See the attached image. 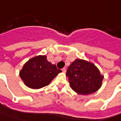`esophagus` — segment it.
<instances>
[{
	"mask_svg": "<svg viewBox=\"0 0 121 121\" xmlns=\"http://www.w3.org/2000/svg\"><path fill=\"white\" fill-rule=\"evenodd\" d=\"M62 72H64V73H66V68H64L63 69H62Z\"/></svg>",
	"mask_w": 121,
	"mask_h": 121,
	"instance_id": "34e87169",
	"label": "esophagus"
}]
</instances>
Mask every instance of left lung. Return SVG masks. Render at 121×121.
Returning <instances> with one entry per match:
<instances>
[{
	"mask_svg": "<svg viewBox=\"0 0 121 121\" xmlns=\"http://www.w3.org/2000/svg\"><path fill=\"white\" fill-rule=\"evenodd\" d=\"M71 89L78 94L89 95L100 89L104 75L92 62L76 59L66 72Z\"/></svg>",
	"mask_w": 121,
	"mask_h": 121,
	"instance_id": "8db88e82",
	"label": "left lung"
}]
</instances>
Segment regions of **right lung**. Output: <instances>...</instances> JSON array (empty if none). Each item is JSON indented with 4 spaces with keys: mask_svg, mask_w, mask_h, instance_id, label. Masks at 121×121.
<instances>
[{
    "mask_svg": "<svg viewBox=\"0 0 121 121\" xmlns=\"http://www.w3.org/2000/svg\"><path fill=\"white\" fill-rule=\"evenodd\" d=\"M60 72L61 70L47 60L46 55H39L25 63L19 71V76L26 87L39 89L49 85Z\"/></svg>",
    "mask_w": 121,
    "mask_h": 121,
    "instance_id": "right-lung-1",
    "label": "right lung"
}]
</instances>
